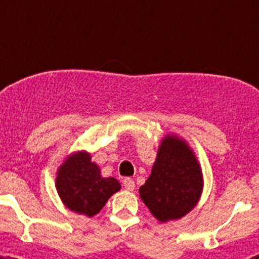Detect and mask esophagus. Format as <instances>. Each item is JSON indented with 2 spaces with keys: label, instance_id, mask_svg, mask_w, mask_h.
Returning a JSON list of instances; mask_svg holds the SVG:
<instances>
[{
  "label": "esophagus",
  "instance_id": "1",
  "mask_svg": "<svg viewBox=\"0 0 259 259\" xmlns=\"http://www.w3.org/2000/svg\"><path fill=\"white\" fill-rule=\"evenodd\" d=\"M122 184H124L125 189L129 190V192H133V190L135 189V183H134V180H133V179H130V178L124 179Z\"/></svg>",
  "mask_w": 259,
  "mask_h": 259
}]
</instances>
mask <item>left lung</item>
Returning <instances> with one entry per match:
<instances>
[{
	"label": "left lung",
	"instance_id": "8db88e82",
	"mask_svg": "<svg viewBox=\"0 0 259 259\" xmlns=\"http://www.w3.org/2000/svg\"><path fill=\"white\" fill-rule=\"evenodd\" d=\"M202 190V169L189 145L176 135L164 138L150 177L139 189L150 213L161 223L182 218L197 205Z\"/></svg>",
	"mask_w": 259,
	"mask_h": 259
}]
</instances>
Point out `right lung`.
<instances>
[{
  "mask_svg": "<svg viewBox=\"0 0 259 259\" xmlns=\"http://www.w3.org/2000/svg\"><path fill=\"white\" fill-rule=\"evenodd\" d=\"M121 185L116 179L103 178L99 166L88 151H77L66 158L57 170L56 189L70 210L93 217L106 204Z\"/></svg>",
  "mask_w": 259,
  "mask_h": 259,
  "instance_id": "1",
  "label": "right lung"
}]
</instances>
